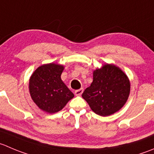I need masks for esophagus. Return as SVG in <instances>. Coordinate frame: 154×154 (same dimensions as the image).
Returning a JSON list of instances; mask_svg holds the SVG:
<instances>
[{"instance_id": "obj_1", "label": "esophagus", "mask_w": 154, "mask_h": 154, "mask_svg": "<svg viewBox=\"0 0 154 154\" xmlns=\"http://www.w3.org/2000/svg\"><path fill=\"white\" fill-rule=\"evenodd\" d=\"M83 88H81V89H77V90H75L74 93H75L76 95H81V94L83 93Z\"/></svg>"}]
</instances>
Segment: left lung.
Segmentation results:
<instances>
[{
  "label": "left lung",
  "instance_id": "8db88e82",
  "mask_svg": "<svg viewBox=\"0 0 154 154\" xmlns=\"http://www.w3.org/2000/svg\"><path fill=\"white\" fill-rule=\"evenodd\" d=\"M130 92L127 76L117 66L105 65L93 72V81L82 97L90 108L103 117L118 111L126 102Z\"/></svg>",
  "mask_w": 154,
  "mask_h": 154
}]
</instances>
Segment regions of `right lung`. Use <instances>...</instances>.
Instances as JSON below:
<instances>
[{
    "label": "right lung",
    "mask_w": 154,
    "mask_h": 154,
    "mask_svg": "<svg viewBox=\"0 0 154 154\" xmlns=\"http://www.w3.org/2000/svg\"><path fill=\"white\" fill-rule=\"evenodd\" d=\"M64 67L47 64L37 68L31 75L29 91L31 98L39 108L53 113L62 110L74 96L61 79Z\"/></svg>",
    "instance_id": "obj_1"
}]
</instances>
